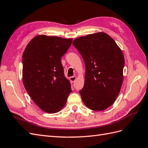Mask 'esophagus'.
Returning a JSON list of instances; mask_svg holds the SVG:
<instances>
[{
    "instance_id": "1",
    "label": "esophagus",
    "mask_w": 148,
    "mask_h": 148,
    "mask_svg": "<svg viewBox=\"0 0 148 148\" xmlns=\"http://www.w3.org/2000/svg\"><path fill=\"white\" fill-rule=\"evenodd\" d=\"M69 79H70V81L71 82H74L75 80H76V76H75V75H74V76L70 77Z\"/></svg>"
}]
</instances>
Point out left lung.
I'll return each instance as SVG.
<instances>
[{
	"instance_id": "8db88e82",
	"label": "left lung",
	"mask_w": 148,
	"mask_h": 148,
	"mask_svg": "<svg viewBox=\"0 0 148 148\" xmlns=\"http://www.w3.org/2000/svg\"><path fill=\"white\" fill-rule=\"evenodd\" d=\"M73 44L86 66L84 85L79 90L82 101L91 110H105L114 103L123 84V52L104 32L78 37Z\"/></svg>"
}]
</instances>
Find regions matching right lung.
<instances>
[{"label": "right lung", "mask_w": 148, "mask_h": 148, "mask_svg": "<svg viewBox=\"0 0 148 148\" xmlns=\"http://www.w3.org/2000/svg\"><path fill=\"white\" fill-rule=\"evenodd\" d=\"M73 39L37 36L29 42L22 56V79L33 101L47 113L59 111L72 92L64 76L61 58Z\"/></svg>", "instance_id": "1"}]
</instances>
